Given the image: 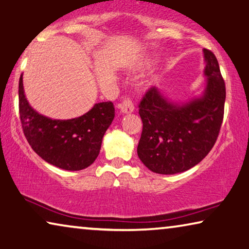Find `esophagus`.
Returning <instances> with one entry per match:
<instances>
[{
  "label": "esophagus",
  "instance_id": "34e87169",
  "mask_svg": "<svg viewBox=\"0 0 249 249\" xmlns=\"http://www.w3.org/2000/svg\"><path fill=\"white\" fill-rule=\"evenodd\" d=\"M118 108L121 109L122 113L124 114H131L134 112V105L131 102V99H124L121 104H118Z\"/></svg>",
  "mask_w": 249,
  "mask_h": 249
}]
</instances>
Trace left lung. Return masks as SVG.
<instances>
[{
    "label": "left lung",
    "mask_w": 249,
    "mask_h": 249,
    "mask_svg": "<svg viewBox=\"0 0 249 249\" xmlns=\"http://www.w3.org/2000/svg\"><path fill=\"white\" fill-rule=\"evenodd\" d=\"M203 60L206 84L200 94L176 102L153 87L140 104L143 129L137 155L152 172L187 171L216 143L224 118L226 88L214 54L203 49Z\"/></svg>",
    "instance_id": "1"
}]
</instances>
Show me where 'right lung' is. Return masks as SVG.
Segmentation results:
<instances>
[{
	"label": "right lung",
	"instance_id": "right-lung-1",
	"mask_svg": "<svg viewBox=\"0 0 249 249\" xmlns=\"http://www.w3.org/2000/svg\"><path fill=\"white\" fill-rule=\"evenodd\" d=\"M22 76L18 81V112L32 150L42 160L67 171H79L91 165L115 117L113 103L95 104L86 114L71 120H53L30 105Z\"/></svg>",
	"mask_w": 249,
	"mask_h": 249
}]
</instances>
